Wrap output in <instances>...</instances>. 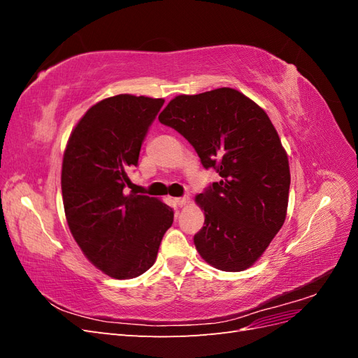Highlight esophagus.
<instances>
[{
    "instance_id": "esophagus-1",
    "label": "esophagus",
    "mask_w": 358,
    "mask_h": 358,
    "mask_svg": "<svg viewBox=\"0 0 358 358\" xmlns=\"http://www.w3.org/2000/svg\"><path fill=\"white\" fill-rule=\"evenodd\" d=\"M175 201H176V204L179 206V208H183V206L188 204L189 199L188 197H179V199H175Z\"/></svg>"
}]
</instances>
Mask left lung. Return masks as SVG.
I'll use <instances>...</instances> for the list:
<instances>
[{
  "label": "left lung",
  "instance_id": "1",
  "mask_svg": "<svg viewBox=\"0 0 358 358\" xmlns=\"http://www.w3.org/2000/svg\"><path fill=\"white\" fill-rule=\"evenodd\" d=\"M221 176L196 197L204 210L194 236L206 263L224 272L251 267L284 225L289 166L267 113L233 88L178 95L158 116Z\"/></svg>",
  "mask_w": 358,
  "mask_h": 358
}]
</instances>
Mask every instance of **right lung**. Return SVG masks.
<instances>
[{"instance_id": "add662e5", "label": "right lung", "mask_w": 358, "mask_h": 358, "mask_svg": "<svg viewBox=\"0 0 358 358\" xmlns=\"http://www.w3.org/2000/svg\"><path fill=\"white\" fill-rule=\"evenodd\" d=\"M162 99L121 94L94 104L74 127L64 152L61 188L74 241L90 262L115 279L145 273L157 259L173 209L161 200L128 194L127 171Z\"/></svg>"}]
</instances>
